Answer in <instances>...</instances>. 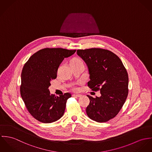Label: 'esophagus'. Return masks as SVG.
Segmentation results:
<instances>
[{"mask_svg":"<svg viewBox=\"0 0 152 152\" xmlns=\"http://www.w3.org/2000/svg\"><path fill=\"white\" fill-rule=\"evenodd\" d=\"M80 94H72V96L74 97H80Z\"/></svg>","mask_w":152,"mask_h":152,"instance_id":"obj_1","label":"esophagus"}]
</instances>
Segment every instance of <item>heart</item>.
I'll return each instance as SVG.
<instances>
[{"label": "heart", "mask_w": 152, "mask_h": 152, "mask_svg": "<svg viewBox=\"0 0 152 152\" xmlns=\"http://www.w3.org/2000/svg\"><path fill=\"white\" fill-rule=\"evenodd\" d=\"M78 63H83V61L81 59H80V58H74V59H73L72 61H71V62H70V64H78ZM70 87H71V88L73 90H74V91H76V90H77V87L75 85V84H72L71 86H70Z\"/></svg>", "instance_id": "1"}]
</instances>
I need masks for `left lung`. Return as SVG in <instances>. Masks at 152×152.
I'll return each mask as SVG.
<instances>
[{
  "mask_svg": "<svg viewBox=\"0 0 152 152\" xmlns=\"http://www.w3.org/2000/svg\"><path fill=\"white\" fill-rule=\"evenodd\" d=\"M77 54L88 69L90 80L87 86L93 91H100L95 98L87 95L90 102L87 116L98 122L114 118L124 104L128 94V75L117 55L102 48L78 50Z\"/></svg>",
  "mask_w": 152,
  "mask_h": 152,
  "instance_id": "8db88e82",
  "label": "left lung"
}]
</instances>
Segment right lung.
<instances>
[{
  "label": "right lung",
  "instance_id": "right-lung-1",
  "mask_svg": "<svg viewBox=\"0 0 152 152\" xmlns=\"http://www.w3.org/2000/svg\"><path fill=\"white\" fill-rule=\"evenodd\" d=\"M76 50L46 48L34 53L21 72L20 94L29 113L42 123H51L61 118L71 94L59 96L50 94L48 87L56 78L59 65Z\"/></svg>",
  "mask_w": 152,
  "mask_h": 152
}]
</instances>
